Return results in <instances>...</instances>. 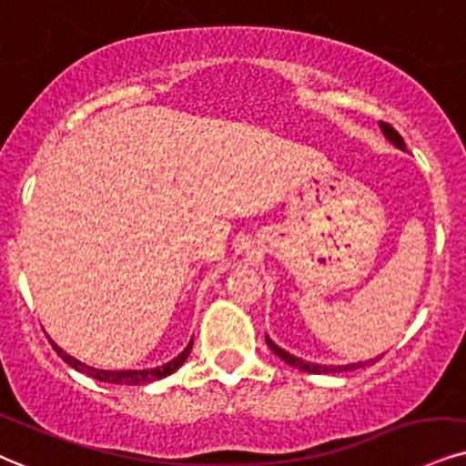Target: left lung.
I'll return each mask as SVG.
<instances>
[{"label": "left lung", "mask_w": 466, "mask_h": 466, "mask_svg": "<svg viewBox=\"0 0 466 466\" xmlns=\"http://www.w3.org/2000/svg\"><path fill=\"white\" fill-rule=\"evenodd\" d=\"M380 129H382V134L387 136V140L391 142V145H395L398 148H401V151H406V145H404V137H401L398 131H395L391 125H387V123H380ZM266 343L269 346V350H272L274 354L279 356V359H283L287 365H291V367H296V370H302V371H309V373H335V371H352V370H359V367H367V365H371L373 360H378L380 359V356H376V359H370V360H359V363H350V365H321V363H311V360H302V359H298V356H294V354H289V352H285L283 348H279L277 343L272 341V339H269L268 335H266Z\"/></svg>", "instance_id": "obj_1"}]
</instances>
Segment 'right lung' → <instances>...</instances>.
Returning a JSON list of instances; mask_svg holds the SVG:
<instances>
[{"mask_svg": "<svg viewBox=\"0 0 466 466\" xmlns=\"http://www.w3.org/2000/svg\"><path fill=\"white\" fill-rule=\"evenodd\" d=\"M51 341V339H49ZM192 346H194V339H189L187 348L183 350L179 356H175V359L168 360L166 365H159V367H151V370H123V371H112V370H96V367H90L82 363V360L73 359L71 354H66L65 350L60 346H56L54 341H51V348L56 350L57 356H60L62 360H65L66 365H71L73 370L86 373V376L95 378V380L99 382H110V384H148V382H155V380H162V378L170 376L172 371H177L179 367L186 363V359L192 352Z\"/></svg>", "mask_w": 466, "mask_h": 466, "instance_id": "right-lung-1", "label": "right lung"}]
</instances>
